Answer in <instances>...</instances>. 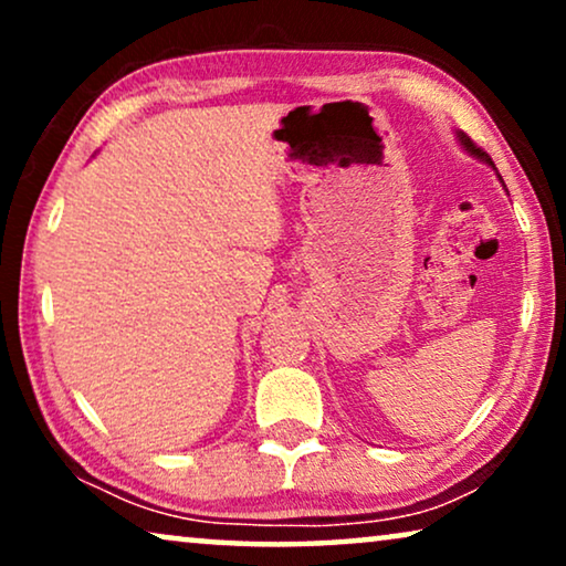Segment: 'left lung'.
<instances>
[{
    "label": "left lung",
    "instance_id": "8db88e82",
    "mask_svg": "<svg viewBox=\"0 0 566 566\" xmlns=\"http://www.w3.org/2000/svg\"><path fill=\"white\" fill-rule=\"evenodd\" d=\"M455 142H459V146H461V149H463V151H467V154H471V157H474V159H479V161H482V165H486V167H492V169H494V172H497V167H494V165H492V159H490V157H486V154H484L482 149H476V146H474V142H471V138H469L467 134H463V130H455ZM497 177H500V172H497ZM500 182H502V177H500ZM502 188H505V182H502ZM505 192H507V188H505Z\"/></svg>",
    "mask_w": 566,
    "mask_h": 566
}]
</instances>
